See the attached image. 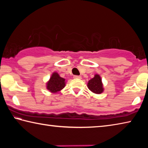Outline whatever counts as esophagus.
<instances>
[{
	"label": "esophagus",
	"instance_id": "1",
	"mask_svg": "<svg viewBox=\"0 0 148 148\" xmlns=\"http://www.w3.org/2000/svg\"><path fill=\"white\" fill-rule=\"evenodd\" d=\"M74 79H82V76H74Z\"/></svg>",
	"mask_w": 148,
	"mask_h": 148
}]
</instances>
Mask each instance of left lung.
Listing matches in <instances>:
<instances>
[{"label": "left lung", "instance_id": "obj_1", "mask_svg": "<svg viewBox=\"0 0 148 148\" xmlns=\"http://www.w3.org/2000/svg\"><path fill=\"white\" fill-rule=\"evenodd\" d=\"M87 86L88 89L93 93L101 94L104 91L103 84L99 74H95L92 79L89 80Z\"/></svg>", "mask_w": 148, "mask_h": 148}]
</instances>
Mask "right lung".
<instances>
[{"mask_svg": "<svg viewBox=\"0 0 148 148\" xmlns=\"http://www.w3.org/2000/svg\"><path fill=\"white\" fill-rule=\"evenodd\" d=\"M66 86V80L61 77L57 72L52 73L50 78L46 82V89L51 93H57Z\"/></svg>", "mask_w": 148, "mask_h": 148, "instance_id": "add662e5", "label": "right lung"}]
</instances>
